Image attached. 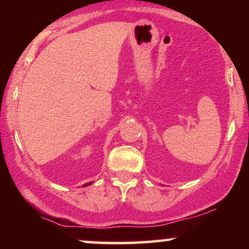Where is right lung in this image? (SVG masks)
Here are the masks:
<instances>
[{
  "label": "right lung",
  "instance_id": "obj_1",
  "mask_svg": "<svg viewBox=\"0 0 249 249\" xmlns=\"http://www.w3.org/2000/svg\"><path fill=\"white\" fill-rule=\"evenodd\" d=\"M90 184H91V182H88V184L84 185V187H85V186H89V185H90Z\"/></svg>",
  "mask_w": 249,
  "mask_h": 249
}]
</instances>
